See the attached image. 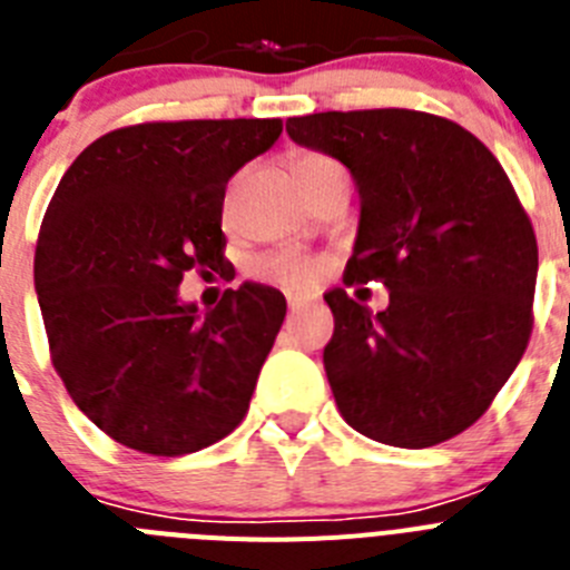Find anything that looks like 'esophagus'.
<instances>
[{"label":"esophagus","mask_w":570,"mask_h":570,"mask_svg":"<svg viewBox=\"0 0 570 570\" xmlns=\"http://www.w3.org/2000/svg\"><path fill=\"white\" fill-rule=\"evenodd\" d=\"M302 308H308V299H305V296H288V311H291V314H299Z\"/></svg>","instance_id":"1"}]
</instances>
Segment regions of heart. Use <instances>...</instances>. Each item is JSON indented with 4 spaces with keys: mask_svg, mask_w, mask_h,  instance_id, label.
Segmentation results:
<instances>
[{
    "mask_svg": "<svg viewBox=\"0 0 570 570\" xmlns=\"http://www.w3.org/2000/svg\"><path fill=\"white\" fill-rule=\"evenodd\" d=\"M334 165L331 159L320 154H302L294 159V174H308V170L316 168H328ZM256 274L265 276L271 282H279V285H288V288H302V285H308L316 274V265L311 259L299 254H274L268 259H262L256 265Z\"/></svg>",
    "mask_w": 570,
    "mask_h": 570,
    "instance_id": "b5f03b06",
    "label": "heart"
}]
</instances>
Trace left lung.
<instances>
[{"label": "left lung", "mask_w": 570, "mask_h": 570, "mask_svg": "<svg viewBox=\"0 0 570 570\" xmlns=\"http://www.w3.org/2000/svg\"><path fill=\"white\" fill-rule=\"evenodd\" d=\"M296 145L334 156L360 190L347 282L387 308L325 294V374L367 440L431 448L485 414L531 336L537 236L497 156L442 116L405 108L291 116Z\"/></svg>", "instance_id": "8db88e82"}]
</instances>
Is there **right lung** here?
<instances>
[{
  "instance_id": "1",
  "label": "right lung",
  "mask_w": 570,
  "mask_h": 570,
  "mask_svg": "<svg viewBox=\"0 0 570 570\" xmlns=\"http://www.w3.org/2000/svg\"><path fill=\"white\" fill-rule=\"evenodd\" d=\"M279 119L148 122L99 136L65 170L33 259L53 367L110 440L194 454L242 422L285 296L242 282L216 308L188 271L228 274L225 185L279 139Z\"/></svg>"
}]
</instances>
